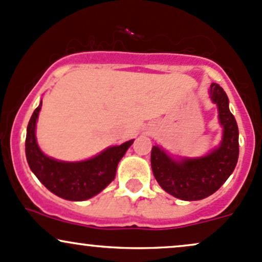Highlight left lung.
<instances>
[{"label": "left lung", "instance_id": "1", "mask_svg": "<svg viewBox=\"0 0 262 262\" xmlns=\"http://www.w3.org/2000/svg\"><path fill=\"white\" fill-rule=\"evenodd\" d=\"M210 97L219 109L224 126L220 146L206 157L175 162L160 148L151 149V169L159 185L182 200H201L214 194L234 171L238 158V129L229 109V99L216 83L210 85Z\"/></svg>", "mask_w": 262, "mask_h": 262}]
</instances>
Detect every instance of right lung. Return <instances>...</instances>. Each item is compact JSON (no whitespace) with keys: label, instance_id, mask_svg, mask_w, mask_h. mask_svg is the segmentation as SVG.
Instances as JSON below:
<instances>
[{"label":"right lung","instance_id":"obj_1","mask_svg":"<svg viewBox=\"0 0 262 262\" xmlns=\"http://www.w3.org/2000/svg\"><path fill=\"white\" fill-rule=\"evenodd\" d=\"M42 103L34 109L27 126L26 157L28 165L48 190L66 200L82 201L100 192L116 178L117 166L134 140L105 149L85 162L66 163L46 157L36 142V122Z\"/></svg>","mask_w":262,"mask_h":262}]
</instances>
